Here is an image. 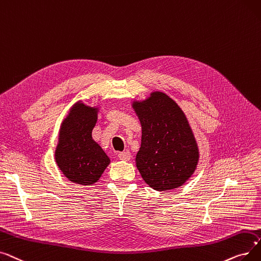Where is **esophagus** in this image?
Here are the masks:
<instances>
[{"label":"esophagus","mask_w":261,"mask_h":261,"mask_svg":"<svg viewBox=\"0 0 261 261\" xmlns=\"http://www.w3.org/2000/svg\"><path fill=\"white\" fill-rule=\"evenodd\" d=\"M119 158L122 160V161H129L130 158H132V154L130 152L126 151V152H122L119 154Z\"/></svg>","instance_id":"esophagus-1"}]
</instances>
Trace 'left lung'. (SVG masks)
Masks as SVG:
<instances>
[{
    "label": "left lung",
    "mask_w": 261,
    "mask_h": 261,
    "mask_svg": "<svg viewBox=\"0 0 261 261\" xmlns=\"http://www.w3.org/2000/svg\"><path fill=\"white\" fill-rule=\"evenodd\" d=\"M132 107L141 124V146L136 167L156 191L179 188L196 170L200 151L189 121L178 104L163 91H153Z\"/></svg>",
    "instance_id": "8db88e82"
}]
</instances>
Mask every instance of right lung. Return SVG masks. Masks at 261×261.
<instances>
[{"label":"right lung","mask_w":261,"mask_h":261,"mask_svg":"<svg viewBox=\"0 0 261 261\" xmlns=\"http://www.w3.org/2000/svg\"><path fill=\"white\" fill-rule=\"evenodd\" d=\"M101 106L77 101L60 124L55 161L61 173L72 182L92 186L101 178L110 158L92 139Z\"/></svg>","instance_id":"1"}]
</instances>
